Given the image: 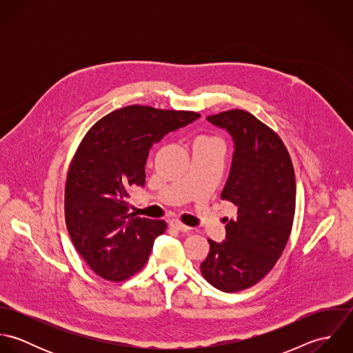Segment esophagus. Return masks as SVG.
<instances>
[{
	"label": "esophagus",
	"mask_w": 353,
	"mask_h": 353,
	"mask_svg": "<svg viewBox=\"0 0 353 353\" xmlns=\"http://www.w3.org/2000/svg\"><path fill=\"white\" fill-rule=\"evenodd\" d=\"M170 227H171L172 230H175V231H179V232H188V231H190V227L182 224V223L178 221V220H171V221H170Z\"/></svg>",
	"instance_id": "obj_1"
}]
</instances>
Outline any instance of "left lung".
Wrapping results in <instances>:
<instances>
[{
    "instance_id": "obj_1",
    "label": "left lung",
    "mask_w": 353,
    "mask_h": 353,
    "mask_svg": "<svg viewBox=\"0 0 353 353\" xmlns=\"http://www.w3.org/2000/svg\"><path fill=\"white\" fill-rule=\"evenodd\" d=\"M206 119L234 143L221 200L235 205L236 217L223 242L208 239L201 273L214 288L238 292L263 279L284 252L295 214V172L281 139L250 112L230 110Z\"/></svg>"
}]
</instances>
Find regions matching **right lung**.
<instances>
[{"mask_svg":"<svg viewBox=\"0 0 353 353\" xmlns=\"http://www.w3.org/2000/svg\"><path fill=\"white\" fill-rule=\"evenodd\" d=\"M197 118L192 111L128 105L103 117L83 139L68 171L65 220L76 250L98 276L123 281L147 263L167 224L129 213L126 200L145 185L152 145Z\"/></svg>","mask_w":353,"mask_h":353,"instance_id":"obj_1","label":"right lung"}]
</instances>
